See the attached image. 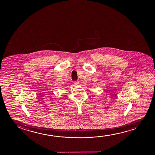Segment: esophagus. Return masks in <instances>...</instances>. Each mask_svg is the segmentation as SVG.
<instances>
[{
	"mask_svg": "<svg viewBox=\"0 0 155 155\" xmlns=\"http://www.w3.org/2000/svg\"><path fill=\"white\" fill-rule=\"evenodd\" d=\"M74 84L75 86H78L79 84V81H74Z\"/></svg>",
	"mask_w": 155,
	"mask_h": 155,
	"instance_id": "esophagus-1",
	"label": "esophagus"
}]
</instances>
